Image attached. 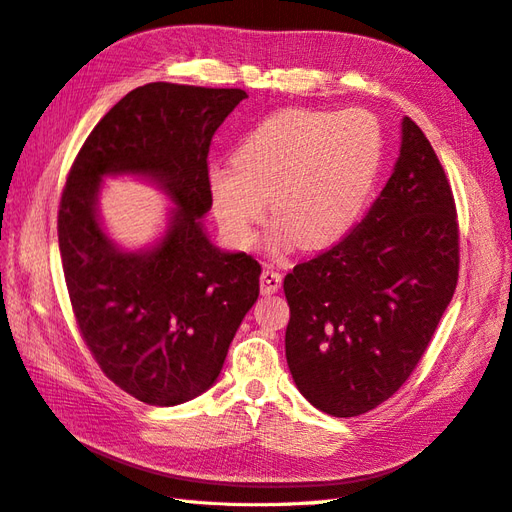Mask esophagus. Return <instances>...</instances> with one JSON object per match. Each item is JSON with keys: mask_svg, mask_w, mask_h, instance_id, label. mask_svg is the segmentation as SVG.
<instances>
[{"mask_svg": "<svg viewBox=\"0 0 512 512\" xmlns=\"http://www.w3.org/2000/svg\"><path fill=\"white\" fill-rule=\"evenodd\" d=\"M282 286V275L273 271V269H265L260 273V292L262 294H273L280 290Z\"/></svg>", "mask_w": 512, "mask_h": 512, "instance_id": "obj_1", "label": "esophagus"}]
</instances>
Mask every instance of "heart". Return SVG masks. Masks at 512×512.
I'll return each instance as SVG.
<instances>
[{
	"instance_id": "1",
	"label": "heart",
	"mask_w": 512,
	"mask_h": 512,
	"mask_svg": "<svg viewBox=\"0 0 512 512\" xmlns=\"http://www.w3.org/2000/svg\"><path fill=\"white\" fill-rule=\"evenodd\" d=\"M380 158L378 123L359 108L275 113L245 134L232 164L207 168L211 209L232 243L250 247L271 198L275 241L320 250L361 215Z\"/></svg>"
}]
</instances>
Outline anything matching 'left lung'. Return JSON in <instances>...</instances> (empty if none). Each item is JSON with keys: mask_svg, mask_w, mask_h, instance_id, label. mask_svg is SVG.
Segmentation results:
<instances>
[{"mask_svg": "<svg viewBox=\"0 0 512 512\" xmlns=\"http://www.w3.org/2000/svg\"><path fill=\"white\" fill-rule=\"evenodd\" d=\"M453 190L423 130L401 121L393 175L365 218L284 280L286 361L309 404L359 416L399 391L453 299Z\"/></svg>", "mask_w": 512, "mask_h": 512, "instance_id": "obj_1", "label": "left lung"}]
</instances>
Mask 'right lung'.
<instances>
[{"mask_svg":"<svg viewBox=\"0 0 512 512\" xmlns=\"http://www.w3.org/2000/svg\"><path fill=\"white\" fill-rule=\"evenodd\" d=\"M245 98L243 89L136 87L91 130L61 194L57 235L76 324L106 378L149 406L205 393L258 299V260L222 252L200 220L211 209V138ZM108 174L145 176L176 203L149 251H121L103 232L97 194Z\"/></svg>","mask_w":512,"mask_h":512,"instance_id":"obj_1","label":"right lung"}]
</instances>
